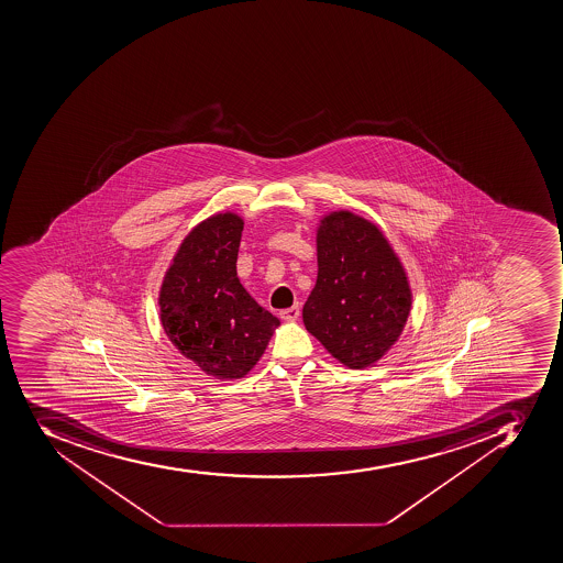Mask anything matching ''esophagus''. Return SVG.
<instances>
[{
	"label": "esophagus",
	"mask_w": 563,
	"mask_h": 563,
	"mask_svg": "<svg viewBox=\"0 0 563 563\" xmlns=\"http://www.w3.org/2000/svg\"><path fill=\"white\" fill-rule=\"evenodd\" d=\"M299 313H301V310H299L298 305H296V307L285 308V310L279 311V317L284 320H296Z\"/></svg>",
	"instance_id": "1"
}]
</instances>
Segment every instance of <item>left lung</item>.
Returning <instances> with one entry per match:
<instances>
[{
	"label": "left lung",
	"mask_w": 563,
	"mask_h": 563,
	"mask_svg": "<svg viewBox=\"0 0 563 563\" xmlns=\"http://www.w3.org/2000/svg\"><path fill=\"white\" fill-rule=\"evenodd\" d=\"M317 262L302 322L343 365L365 368L384 356L406 325L411 288L402 265L375 224L347 211L322 220Z\"/></svg>",
	"instance_id": "obj_1"
}]
</instances>
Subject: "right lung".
I'll return each mask as SVG.
<instances>
[{
    "label": "right lung",
    "mask_w": 563,
    "mask_h": 563,
    "mask_svg": "<svg viewBox=\"0 0 563 563\" xmlns=\"http://www.w3.org/2000/svg\"><path fill=\"white\" fill-rule=\"evenodd\" d=\"M243 224L232 212L201 221L180 244L159 294L168 339L218 379L252 371L279 324L239 282Z\"/></svg>",
    "instance_id": "1"
}]
</instances>
